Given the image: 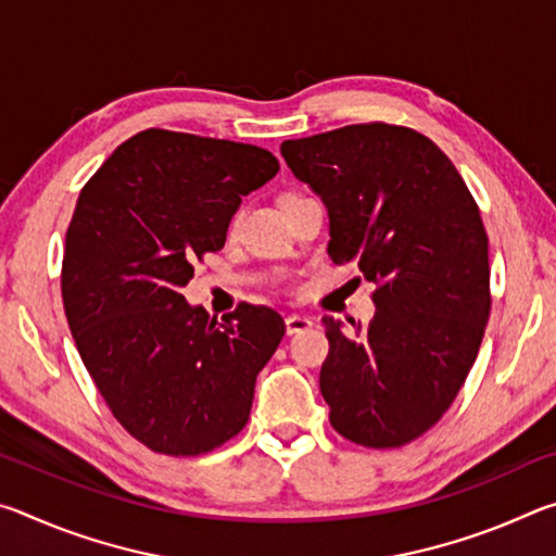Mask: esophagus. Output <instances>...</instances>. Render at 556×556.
<instances>
[{
  "label": "esophagus",
  "mask_w": 556,
  "mask_h": 556,
  "mask_svg": "<svg viewBox=\"0 0 556 556\" xmlns=\"http://www.w3.org/2000/svg\"><path fill=\"white\" fill-rule=\"evenodd\" d=\"M285 324H287V333H289V336L304 333V331H308V328L314 326L312 318H306V316H301V314H291V316H287V318H285Z\"/></svg>",
  "instance_id": "esophagus-1"
}]
</instances>
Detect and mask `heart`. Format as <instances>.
Masks as SVG:
<instances>
[{"label": "heart", "mask_w": 556, "mask_h": 556, "mask_svg": "<svg viewBox=\"0 0 556 556\" xmlns=\"http://www.w3.org/2000/svg\"><path fill=\"white\" fill-rule=\"evenodd\" d=\"M291 199H299V193H285V195H281V199H279V205L291 201ZM232 230H235V218L228 223V232H232Z\"/></svg>", "instance_id": "heart-1"}]
</instances>
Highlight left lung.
<instances>
[{
    "instance_id": "obj_1",
    "label": "left lung",
    "mask_w": 556,
    "mask_h": 556,
    "mask_svg": "<svg viewBox=\"0 0 556 556\" xmlns=\"http://www.w3.org/2000/svg\"><path fill=\"white\" fill-rule=\"evenodd\" d=\"M279 149L326 203L328 257L375 285L368 326L343 331L324 316L328 419L353 444L400 448L444 417L481 348L491 316L481 211L451 159L409 127L365 122Z\"/></svg>"
}]
</instances>
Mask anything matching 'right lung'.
Returning <instances> with one entry per match:
<instances>
[{"mask_svg": "<svg viewBox=\"0 0 556 556\" xmlns=\"http://www.w3.org/2000/svg\"><path fill=\"white\" fill-rule=\"evenodd\" d=\"M279 172L255 144L144 129L83 186L65 232L61 294L73 341L129 437L201 456L250 419L257 372L287 326L240 304L223 318L188 306L193 262L225 244L242 195Z\"/></svg>", "mask_w": 556, "mask_h": 556, "instance_id": "1", "label": "right lung"}]
</instances>
